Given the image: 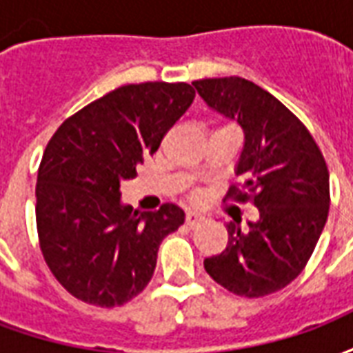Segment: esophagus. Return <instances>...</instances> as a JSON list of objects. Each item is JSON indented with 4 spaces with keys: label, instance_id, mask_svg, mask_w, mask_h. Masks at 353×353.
Returning a JSON list of instances; mask_svg holds the SVG:
<instances>
[{
    "label": "esophagus",
    "instance_id": "esophagus-1",
    "mask_svg": "<svg viewBox=\"0 0 353 353\" xmlns=\"http://www.w3.org/2000/svg\"><path fill=\"white\" fill-rule=\"evenodd\" d=\"M206 219L204 215L199 214V212H187V215H185V223L189 225V227H194V225H199V223H202Z\"/></svg>",
    "mask_w": 353,
    "mask_h": 353
}]
</instances>
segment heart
Here are the masks:
<instances>
[{"mask_svg": "<svg viewBox=\"0 0 353 353\" xmlns=\"http://www.w3.org/2000/svg\"><path fill=\"white\" fill-rule=\"evenodd\" d=\"M194 199H199V194H194Z\"/></svg>", "mask_w": 353, "mask_h": 353, "instance_id": "b5f03b06", "label": "heart"}]
</instances>
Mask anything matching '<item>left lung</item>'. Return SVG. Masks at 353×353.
Instances as JSON below:
<instances>
[{
	"mask_svg": "<svg viewBox=\"0 0 353 353\" xmlns=\"http://www.w3.org/2000/svg\"><path fill=\"white\" fill-rule=\"evenodd\" d=\"M217 113L238 121L244 149L240 187L230 200L259 210V219L227 225L229 244L204 259L206 272L230 293L259 299L303 272L329 215V170L308 128L265 88L242 77L192 83Z\"/></svg>",
	"mask_w": 353,
	"mask_h": 353,
	"instance_id": "obj_1",
	"label": "left lung"
}]
</instances>
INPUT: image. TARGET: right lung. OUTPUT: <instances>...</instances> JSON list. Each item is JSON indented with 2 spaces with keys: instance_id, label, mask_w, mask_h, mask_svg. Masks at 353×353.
Returning <instances> with one entry per match:
<instances>
[{
  "instance_id": "add662e5",
  "label": "right lung",
  "mask_w": 353,
  "mask_h": 353,
  "mask_svg": "<svg viewBox=\"0 0 353 353\" xmlns=\"http://www.w3.org/2000/svg\"><path fill=\"white\" fill-rule=\"evenodd\" d=\"M192 100L187 83L124 85L65 119L47 143L35 187L39 248L75 299L113 308L153 278L159 245L183 225V210L132 212L121 181L136 177Z\"/></svg>"
}]
</instances>
